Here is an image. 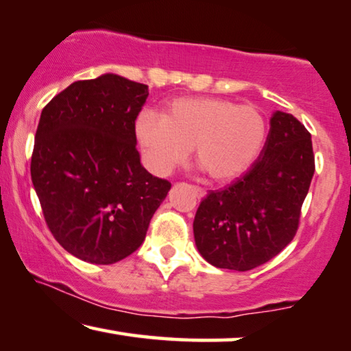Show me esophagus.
I'll return each mask as SVG.
<instances>
[{
  "instance_id": "esophagus-1",
  "label": "esophagus",
  "mask_w": 351,
  "mask_h": 351,
  "mask_svg": "<svg viewBox=\"0 0 351 351\" xmlns=\"http://www.w3.org/2000/svg\"><path fill=\"white\" fill-rule=\"evenodd\" d=\"M194 193H196L197 199H202V197H206V194H207V191L204 190V188H199V186H194Z\"/></svg>"
}]
</instances>
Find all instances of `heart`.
I'll list each match as a JSON object with an SVG mask.
<instances>
[{"instance_id":"1","label":"heart","mask_w":351,"mask_h":351,"mask_svg":"<svg viewBox=\"0 0 351 351\" xmlns=\"http://www.w3.org/2000/svg\"><path fill=\"white\" fill-rule=\"evenodd\" d=\"M136 139L144 163L166 176L190 157L210 179L232 182L246 174L261 157L268 136V121L254 105L217 97H183L169 101L161 116H138Z\"/></svg>"}]
</instances>
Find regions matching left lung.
Segmentation results:
<instances>
[{
	"mask_svg": "<svg viewBox=\"0 0 351 351\" xmlns=\"http://www.w3.org/2000/svg\"><path fill=\"white\" fill-rule=\"evenodd\" d=\"M265 147L246 174L199 204L196 246L218 268L247 271L278 256L298 230L301 207L315 171L311 133L276 111Z\"/></svg>",
	"mask_w": 351,
	"mask_h": 351,
	"instance_id": "obj_1",
	"label": "left lung"
}]
</instances>
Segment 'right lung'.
Listing matches in <instances>:
<instances>
[{"label":"right lung","instance_id":"add662e5","mask_svg":"<svg viewBox=\"0 0 351 351\" xmlns=\"http://www.w3.org/2000/svg\"><path fill=\"white\" fill-rule=\"evenodd\" d=\"M147 86L80 80L42 110L31 179L48 229L70 254L110 265L143 245L171 183L143 168L134 121Z\"/></svg>","mask_w":351,"mask_h":351}]
</instances>
